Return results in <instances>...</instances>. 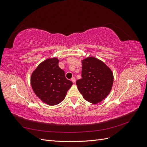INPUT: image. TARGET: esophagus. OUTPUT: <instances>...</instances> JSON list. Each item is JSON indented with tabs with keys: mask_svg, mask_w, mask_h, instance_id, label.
<instances>
[{
	"mask_svg": "<svg viewBox=\"0 0 147 147\" xmlns=\"http://www.w3.org/2000/svg\"><path fill=\"white\" fill-rule=\"evenodd\" d=\"M71 80H72V82L74 83H75V82H76V79H75V77H72V79H71Z\"/></svg>",
	"mask_w": 147,
	"mask_h": 147,
	"instance_id": "34e87169",
	"label": "esophagus"
}]
</instances>
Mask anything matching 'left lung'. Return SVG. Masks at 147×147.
I'll use <instances>...</instances> for the list:
<instances>
[{"label": "left lung", "mask_w": 147, "mask_h": 147, "mask_svg": "<svg viewBox=\"0 0 147 147\" xmlns=\"http://www.w3.org/2000/svg\"><path fill=\"white\" fill-rule=\"evenodd\" d=\"M82 78L76 82L84 99L92 104L104 100L112 90L113 75L103 62L89 57L82 61Z\"/></svg>", "instance_id": "obj_1"}]
</instances>
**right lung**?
Returning <instances> with one entry per match:
<instances>
[{
  "instance_id": "obj_1",
  "label": "right lung",
  "mask_w": 147,
  "mask_h": 147,
  "mask_svg": "<svg viewBox=\"0 0 147 147\" xmlns=\"http://www.w3.org/2000/svg\"><path fill=\"white\" fill-rule=\"evenodd\" d=\"M57 58L48 59L37 67L30 78L35 94L43 102L55 105L63 101L72 82L67 79L59 68Z\"/></svg>"
}]
</instances>
